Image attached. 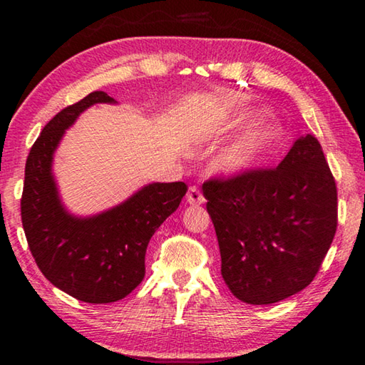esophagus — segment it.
<instances>
[{
    "mask_svg": "<svg viewBox=\"0 0 365 365\" xmlns=\"http://www.w3.org/2000/svg\"><path fill=\"white\" fill-rule=\"evenodd\" d=\"M205 196H202V193L200 190H197L196 187H190L188 193H187V202L191 206H200L205 202Z\"/></svg>",
    "mask_w": 365,
    "mask_h": 365,
    "instance_id": "1",
    "label": "esophagus"
}]
</instances>
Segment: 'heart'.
<instances>
[{
	"mask_svg": "<svg viewBox=\"0 0 365 365\" xmlns=\"http://www.w3.org/2000/svg\"><path fill=\"white\" fill-rule=\"evenodd\" d=\"M261 114L259 109H246L238 115L240 122L252 120ZM283 138V127L279 122L262 119L252 123L243 133H240L232 143L217 153L214 158V168L227 178L246 177L261 169Z\"/></svg>",
	"mask_w": 365,
	"mask_h": 365,
	"instance_id": "heart-1",
	"label": "heart"
}]
</instances>
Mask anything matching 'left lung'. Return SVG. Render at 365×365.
Here are the masks:
<instances>
[{"label":"left lung","instance_id":"obj_1","mask_svg":"<svg viewBox=\"0 0 365 365\" xmlns=\"http://www.w3.org/2000/svg\"><path fill=\"white\" fill-rule=\"evenodd\" d=\"M202 195L240 301L272 304L314 280L336 232V185L316 137L296 140L277 169L207 180Z\"/></svg>","mask_w":365,"mask_h":365}]
</instances>
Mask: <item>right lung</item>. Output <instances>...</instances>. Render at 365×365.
Wrapping results in <instances>:
<instances>
[{"label":"right lung","instance_id":"1","mask_svg":"<svg viewBox=\"0 0 365 365\" xmlns=\"http://www.w3.org/2000/svg\"><path fill=\"white\" fill-rule=\"evenodd\" d=\"M98 103L115 104L93 91L49 120L29 153L21 200L22 225L41 274L83 302H115L145 277V255L154 232L180 205L183 182L148 183L114 207L95 215H76L61 200L53 159L66 130Z\"/></svg>","mask_w":365,"mask_h":365}]
</instances>
